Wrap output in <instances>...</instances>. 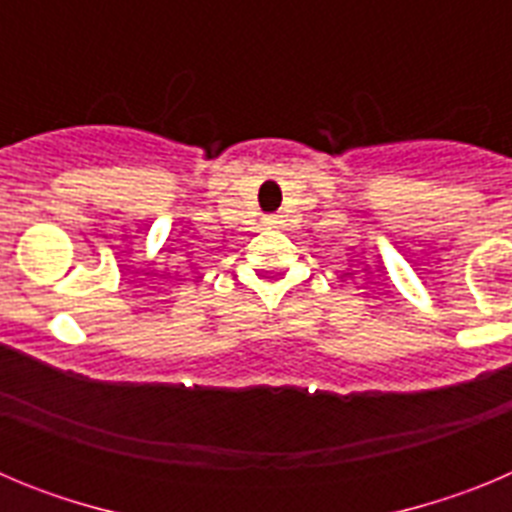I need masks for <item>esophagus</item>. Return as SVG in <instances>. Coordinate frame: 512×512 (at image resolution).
Masks as SVG:
<instances>
[{"label": "esophagus", "instance_id": "esophagus-1", "mask_svg": "<svg viewBox=\"0 0 512 512\" xmlns=\"http://www.w3.org/2000/svg\"><path fill=\"white\" fill-rule=\"evenodd\" d=\"M264 223H266V225H269V228H277V223H279V217H266Z\"/></svg>", "mask_w": 512, "mask_h": 512}]
</instances>
